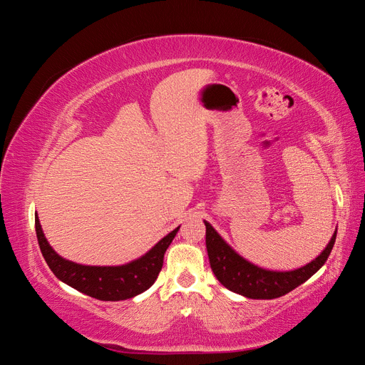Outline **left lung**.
<instances>
[{
	"label": "left lung",
	"instance_id": "8db88e82",
	"mask_svg": "<svg viewBox=\"0 0 365 365\" xmlns=\"http://www.w3.org/2000/svg\"><path fill=\"white\" fill-rule=\"evenodd\" d=\"M204 224L210 267H212L216 279L227 289L247 298H252V300H272V298H279L295 289L297 286H300L307 279H311L326 263L336 239L335 228V233L330 237L329 244L314 260L300 268L277 271L262 268L259 264L242 257L233 247L227 244L224 237L207 220H204Z\"/></svg>",
	"mask_w": 365,
	"mask_h": 365
}]
</instances>
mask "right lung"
Wrapping results in <instances>:
<instances>
[{
    "mask_svg": "<svg viewBox=\"0 0 365 365\" xmlns=\"http://www.w3.org/2000/svg\"><path fill=\"white\" fill-rule=\"evenodd\" d=\"M38 244L48 268L65 284L102 302H120L135 297L155 283L163 268L164 252L172 244L180 227L158 240L146 254L117 267H93L63 259L53 250L43 235L38 213L35 215Z\"/></svg>",
    "mask_w": 365,
    "mask_h": 365,
    "instance_id": "1",
    "label": "right lung"
}]
</instances>
